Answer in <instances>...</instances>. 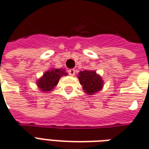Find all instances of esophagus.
I'll use <instances>...</instances> for the list:
<instances>
[{
    "mask_svg": "<svg viewBox=\"0 0 149 149\" xmlns=\"http://www.w3.org/2000/svg\"><path fill=\"white\" fill-rule=\"evenodd\" d=\"M75 72H76V70H75L74 68H71V69L68 70V74L70 75V76H74Z\"/></svg>",
    "mask_w": 149,
    "mask_h": 149,
    "instance_id": "obj_1",
    "label": "esophagus"
}]
</instances>
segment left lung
<instances>
[{
	"instance_id": "left-lung-1",
	"label": "left lung",
	"mask_w": 149,
	"mask_h": 149,
	"mask_svg": "<svg viewBox=\"0 0 149 149\" xmlns=\"http://www.w3.org/2000/svg\"><path fill=\"white\" fill-rule=\"evenodd\" d=\"M78 78L84 92L89 95H93V93L100 90L103 86V81L95 71L84 70L79 73Z\"/></svg>"
}]
</instances>
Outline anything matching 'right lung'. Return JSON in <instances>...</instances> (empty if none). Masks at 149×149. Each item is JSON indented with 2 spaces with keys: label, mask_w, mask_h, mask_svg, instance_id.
I'll return each mask as SVG.
<instances>
[{
  "label": "right lung",
  "mask_w": 149,
  "mask_h": 149,
  "mask_svg": "<svg viewBox=\"0 0 149 149\" xmlns=\"http://www.w3.org/2000/svg\"><path fill=\"white\" fill-rule=\"evenodd\" d=\"M64 75H67L64 69L55 68L49 70L46 72L42 77L38 80L37 84L42 91L47 92L52 90L54 86L57 84L60 78Z\"/></svg>",
  "instance_id": "1"
}]
</instances>
